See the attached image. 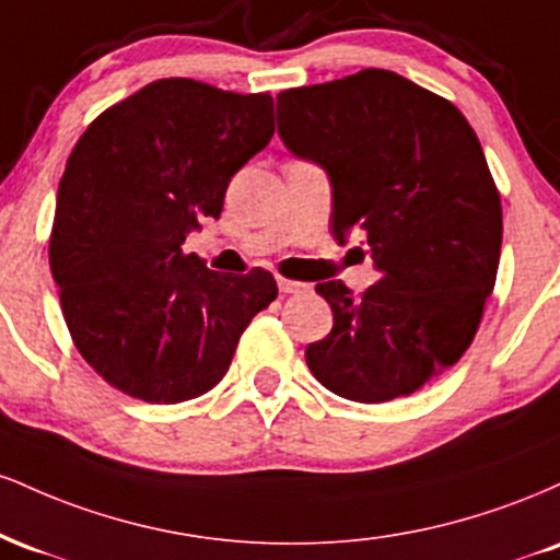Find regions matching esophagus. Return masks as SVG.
<instances>
[{
    "label": "esophagus",
    "instance_id": "esophagus-1",
    "mask_svg": "<svg viewBox=\"0 0 560 560\" xmlns=\"http://www.w3.org/2000/svg\"><path fill=\"white\" fill-rule=\"evenodd\" d=\"M276 284H279V292H284V294H292V292H305V289H307V284H302V281L284 279V276H279V281H276Z\"/></svg>",
    "mask_w": 560,
    "mask_h": 560
}]
</instances>
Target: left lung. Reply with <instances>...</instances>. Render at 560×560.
Segmentation results:
<instances>
[{"label": "left lung", "mask_w": 560, "mask_h": 560, "mask_svg": "<svg viewBox=\"0 0 560 560\" xmlns=\"http://www.w3.org/2000/svg\"><path fill=\"white\" fill-rule=\"evenodd\" d=\"M276 120L292 155L329 173L331 234L363 231L378 271L358 298L316 284L334 326L307 345V369L355 402L421 389L468 350L498 276L503 208L477 133L453 102L382 68L287 89Z\"/></svg>", "instance_id": "1"}]
</instances>
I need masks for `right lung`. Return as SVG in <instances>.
<instances>
[{"label":"right lung","mask_w":560,"mask_h":560,"mask_svg":"<svg viewBox=\"0 0 560 560\" xmlns=\"http://www.w3.org/2000/svg\"><path fill=\"white\" fill-rule=\"evenodd\" d=\"M271 137V94L163 79L107 107L73 147L49 266L70 337L110 387L160 405L205 395L276 300L262 268L215 273L182 249L202 218H221L231 176Z\"/></svg>","instance_id":"right-lung-1"}]
</instances>
